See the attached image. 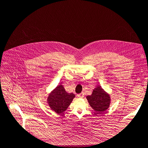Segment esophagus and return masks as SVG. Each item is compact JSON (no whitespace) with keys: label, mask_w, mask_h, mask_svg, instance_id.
Instances as JSON below:
<instances>
[{"label":"esophagus","mask_w":148,"mask_h":148,"mask_svg":"<svg viewBox=\"0 0 148 148\" xmlns=\"http://www.w3.org/2000/svg\"><path fill=\"white\" fill-rule=\"evenodd\" d=\"M77 97H80V98H83V97H84V93L83 92L81 93L80 94H79V95H77Z\"/></svg>","instance_id":"esophagus-1"}]
</instances>
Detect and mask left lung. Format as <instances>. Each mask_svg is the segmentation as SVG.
<instances>
[{"mask_svg": "<svg viewBox=\"0 0 148 148\" xmlns=\"http://www.w3.org/2000/svg\"><path fill=\"white\" fill-rule=\"evenodd\" d=\"M90 106L97 112H102L108 109L110 104V96L100 86H97L91 95L86 97Z\"/></svg>", "mask_w": 148, "mask_h": 148, "instance_id": "1", "label": "left lung"}]
</instances>
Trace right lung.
<instances>
[{
  "label": "right lung",
  "mask_w": 148,
  "mask_h": 148,
  "mask_svg": "<svg viewBox=\"0 0 148 148\" xmlns=\"http://www.w3.org/2000/svg\"><path fill=\"white\" fill-rule=\"evenodd\" d=\"M74 97V93H68L64 86L60 84L49 95L48 102L53 111L59 114L68 108Z\"/></svg>",
  "instance_id": "add662e5"
}]
</instances>
